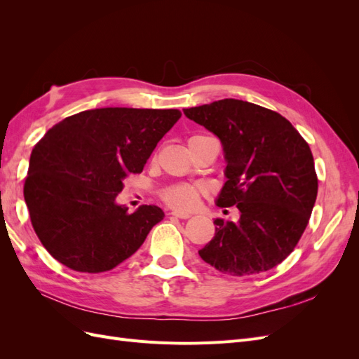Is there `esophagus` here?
<instances>
[{"instance_id":"obj_1","label":"esophagus","mask_w":359,"mask_h":359,"mask_svg":"<svg viewBox=\"0 0 359 359\" xmlns=\"http://www.w3.org/2000/svg\"><path fill=\"white\" fill-rule=\"evenodd\" d=\"M170 215H173V217H178V219H190V214H186V212H178V211H175V212H170Z\"/></svg>"}]
</instances>
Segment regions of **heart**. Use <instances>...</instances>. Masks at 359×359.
I'll return each mask as SVG.
<instances>
[{
  "instance_id": "b5f03b06",
  "label": "heart",
  "mask_w": 359,
  "mask_h": 359,
  "mask_svg": "<svg viewBox=\"0 0 359 359\" xmlns=\"http://www.w3.org/2000/svg\"><path fill=\"white\" fill-rule=\"evenodd\" d=\"M161 198L169 206L175 210L187 211L198 205L201 198V189L190 184H178L161 193Z\"/></svg>"
}]
</instances>
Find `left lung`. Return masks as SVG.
<instances>
[{"label": "left lung", "instance_id": "8db88e82", "mask_svg": "<svg viewBox=\"0 0 359 359\" xmlns=\"http://www.w3.org/2000/svg\"><path fill=\"white\" fill-rule=\"evenodd\" d=\"M220 139L226 182L217 205L236 206L240 222L215 219L199 256L229 276L264 273L293 252L318 196L309 144L285 116L255 103L223 99L184 109Z\"/></svg>", "mask_w": 359, "mask_h": 359}]
</instances>
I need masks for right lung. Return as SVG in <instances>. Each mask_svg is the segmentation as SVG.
<instances>
[{"label":"right lung","instance_id":"add662e5","mask_svg":"<svg viewBox=\"0 0 359 359\" xmlns=\"http://www.w3.org/2000/svg\"><path fill=\"white\" fill-rule=\"evenodd\" d=\"M178 109L102 107L49 128L29 157L24 198L31 224L52 257L79 273L124 262L163 220L156 205L130 214L115 198L140 173Z\"/></svg>","mask_w":359,"mask_h":359}]
</instances>
